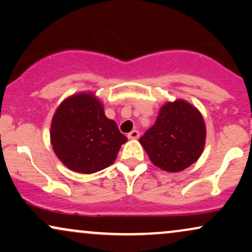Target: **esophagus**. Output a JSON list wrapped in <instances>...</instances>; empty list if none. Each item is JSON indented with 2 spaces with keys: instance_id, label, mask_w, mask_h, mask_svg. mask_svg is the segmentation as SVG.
I'll use <instances>...</instances> for the list:
<instances>
[{
  "instance_id": "esophagus-1",
  "label": "esophagus",
  "mask_w": 252,
  "mask_h": 252,
  "mask_svg": "<svg viewBox=\"0 0 252 252\" xmlns=\"http://www.w3.org/2000/svg\"><path fill=\"white\" fill-rule=\"evenodd\" d=\"M139 137V132L137 130H132L128 133V138L129 139H137Z\"/></svg>"
}]
</instances>
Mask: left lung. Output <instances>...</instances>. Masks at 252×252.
Returning <instances> with one entry per match:
<instances>
[{
    "label": "left lung",
    "mask_w": 252,
    "mask_h": 252,
    "mask_svg": "<svg viewBox=\"0 0 252 252\" xmlns=\"http://www.w3.org/2000/svg\"><path fill=\"white\" fill-rule=\"evenodd\" d=\"M139 143L157 167L172 173L184 171L202 154L205 121L199 109L187 101L179 98L166 102Z\"/></svg>",
    "instance_id": "obj_1"
}]
</instances>
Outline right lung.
<instances>
[{"label": "right lung", "instance_id": "1", "mask_svg": "<svg viewBox=\"0 0 252 252\" xmlns=\"http://www.w3.org/2000/svg\"><path fill=\"white\" fill-rule=\"evenodd\" d=\"M51 145L69 170L91 174L115 161L128 139L92 92L73 94L57 108L50 130Z\"/></svg>", "mask_w": 252, "mask_h": 252}]
</instances>
